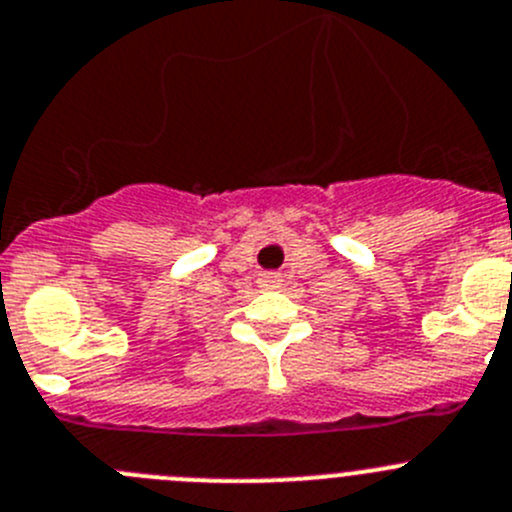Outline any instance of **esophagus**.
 I'll return each mask as SVG.
<instances>
[{
    "label": "esophagus",
    "mask_w": 512,
    "mask_h": 512,
    "mask_svg": "<svg viewBox=\"0 0 512 512\" xmlns=\"http://www.w3.org/2000/svg\"><path fill=\"white\" fill-rule=\"evenodd\" d=\"M260 287H265V290H272V287L280 285V275L277 272H265V275H260Z\"/></svg>",
    "instance_id": "obj_1"
}]
</instances>
